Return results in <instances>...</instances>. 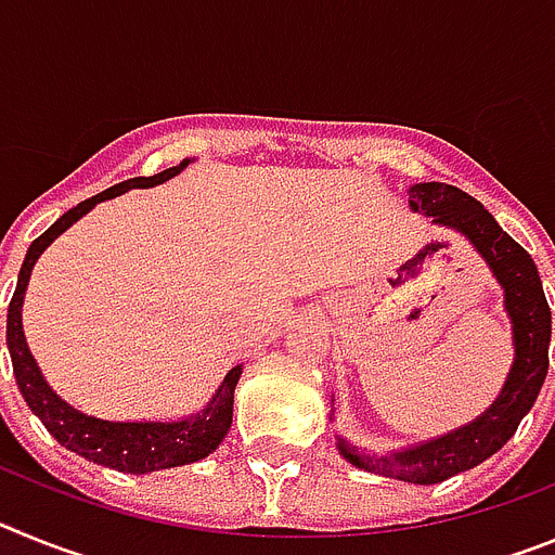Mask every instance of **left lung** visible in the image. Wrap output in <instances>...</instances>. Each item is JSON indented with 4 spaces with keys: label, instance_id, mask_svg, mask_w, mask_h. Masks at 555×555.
Instances as JSON below:
<instances>
[{
    "label": "left lung",
    "instance_id": "1",
    "mask_svg": "<svg viewBox=\"0 0 555 555\" xmlns=\"http://www.w3.org/2000/svg\"><path fill=\"white\" fill-rule=\"evenodd\" d=\"M411 210H423L434 224L455 230L475 247V253L492 269L503 288V306L514 333V364L498 400L473 423L461 425L430 442L391 453H366L338 436V453L352 467L386 475L409 483H442L459 473L478 467L480 461L498 453L517 430L519 420L531 411L547 375V347H551V306L542 292L537 263L494 222L483 205L467 191L448 183H416L409 189Z\"/></svg>",
    "mask_w": 555,
    "mask_h": 555
}]
</instances>
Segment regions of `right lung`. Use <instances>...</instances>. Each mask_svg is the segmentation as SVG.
Instances as JSON below:
<instances>
[{"mask_svg":"<svg viewBox=\"0 0 555 555\" xmlns=\"http://www.w3.org/2000/svg\"><path fill=\"white\" fill-rule=\"evenodd\" d=\"M189 166L183 160L180 166L158 171L152 178H132L119 185H111L107 191L96 194V197L86 199L77 208L66 210L47 233H41L36 242L29 244L27 255H24L22 272H18L16 292L8 308V350L10 361H13V375L22 397L27 400L29 411L43 423V428L55 436L57 442L72 453L82 455V459L102 464V467L119 469L127 475H144V473H158V469L169 467H183V464H194V461L205 459L222 444L228 436L230 423H233V391L238 377H242V366L224 375L222 386L217 395L210 397V403L205 405L197 414L185 416V420H175V423H111V420H96L75 405H68L66 400L52 391V386L43 380L41 370H38L36 358L29 352L27 338H24L22 327V302L24 292H27L29 272L41 258L43 249L55 242L57 235L66 233L77 219H82L88 210L94 208L96 203H105L111 197H119L130 189H152V185L166 183L169 178L180 175Z\"/></svg>","mask_w":555,"mask_h":555,"instance_id":"obj_1","label":"right lung"}]
</instances>
